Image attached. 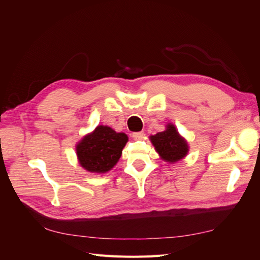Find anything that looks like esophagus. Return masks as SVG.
<instances>
[{
  "label": "esophagus",
  "instance_id": "34e87169",
  "mask_svg": "<svg viewBox=\"0 0 260 260\" xmlns=\"http://www.w3.org/2000/svg\"><path fill=\"white\" fill-rule=\"evenodd\" d=\"M143 136H144V132H143V131H141V132H133V133H132V138H133V140H136V141L142 140Z\"/></svg>",
  "mask_w": 260,
  "mask_h": 260
}]
</instances>
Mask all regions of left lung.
I'll use <instances>...</instances> for the list:
<instances>
[{"instance_id": "left-lung-1", "label": "left lung", "mask_w": 260, "mask_h": 260, "mask_svg": "<svg viewBox=\"0 0 260 260\" xmlns=\"http://www.w3.org/2000/svg\"><path fill=\"white\" fill-rule=\"evenodd\" d=\"M149 141L160 159L169 164L183 159L188 153V143L182 136H180L174 123H167L166 129L149 137Z\"/></svg>"}]
</instances>
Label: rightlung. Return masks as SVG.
Returning a JSON list of instances; mask_svg holds the SVG:
<instances>
[{
    "label": "right lung",
    "mask_w": 260,
    "mask_h": 260,
    "mask_svg": "<svg viewBox=\"0 0 260 260\" xmlns=\"http://www.w3.org/2000/svg\"><path fill=\"white\" fill-rule=\"evenodd\" d=\"M128 136L116 132L108 125H98L76 145L80 166L92 174H105L119 160Z\"/></svg>",
    "instance_id": "obj_1"
}]
</instances>
